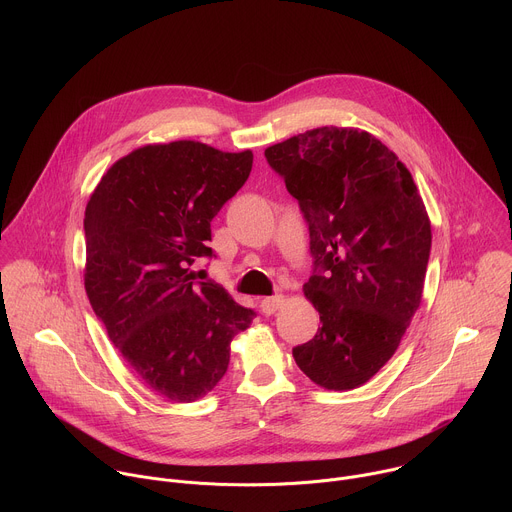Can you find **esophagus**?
Returning <instances> with one entry per match:
<instances>
[{
    "label": "esophagus",
    "instance_id": "1",
    "mask_svg": "<svg viewBox=\"0 0 512 512\" xmlns=\"http://www.w3.org/2000/svg\"><path fill=\"white\" fill-rule=\"evenodd\" d=\"M281 304H283V296L263 298V300H261V312L267 314V316H271V314H275V312L281 308Z\"/></svg>",
    "mask_w": 512,
    "mask_h": 512
}]
</instances>
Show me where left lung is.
Here are the masks:
<instances>
[{
	"label": "left lung",
	"instance_id": "obj_1",
	"mask_svg": "<svg viewBox=\"0 0 512 512\" xmlns=\"http://www.w3.org/2000/svg\"><path fill=\"white\" fill-rule=\"evenodd\" d=\"M265 158L310 231L304 294L322 328L294 358L316 385L356 389L389 362L421 304L431 251L423 200L405 164L360 129L318 127Z\"/></svg>",
	"mask_w": 512,
	"mask_h": 512
}]
</instances>
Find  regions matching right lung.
<instances>
[{"mask_svg":"<svg viewBox=\"0 0 512 512\" xmlns=\"http://www.w3.org/2000/svg\"><path fill=\"white\" fill-rule=\"evenodd\" d=\"M251 150L200 141L143 145L117 160L85 210V289L133 375L156 395L192 403L229 369L231 340L255 312L190 265L214 257L212 218L247 182Z\"/></svg>","mask_w":512,"mask_h":512,"instance_id":"obj_1","label":"right lung"}]
</instances>
